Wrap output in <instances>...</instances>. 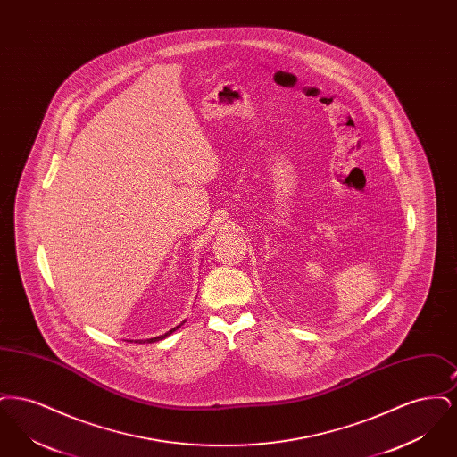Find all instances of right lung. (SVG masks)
<instances>
[{
	"instance_id": "add662e5",
	"label": "right lung",
	"mask_w": 457,
	"mask_h": 457,
	"mask_svg": "<svg viewBox=\"0 0 457 457\" xmlns=\"http://www.w3.org/2000/svg\"><path fill=\"white\" fill-rule=\"evenodd\" d=\"M187 320H183L179 326L174 327V328H171V330H168L166 334H162V336H157V337H151V339H145V341H135V343H157V341H161V339H164V337H168L170 334H173L174 330L176 328H179V327L183 326Z\"/></svg>"
}]
</instances>
